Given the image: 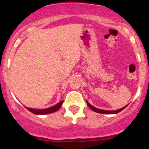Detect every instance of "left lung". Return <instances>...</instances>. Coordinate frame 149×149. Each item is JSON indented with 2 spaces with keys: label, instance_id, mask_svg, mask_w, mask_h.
<instances>
[{
  "label": "left lung",
  "instance_id": "1",
  "mask_svg": "<svg viewBox=\"0 0 149 149\" xmlns=\"http://www.w3.org/2000/svg\"><path fill=\"white\" fill-rule=\"evenodd\" d=\"M87 104H88V107H90L92 111H95V112L100 113H105V114H116V113H118L120 112L121 111L123 110L124 109H125V108L127 107V106H126V107H125L123 108H122V109H118V110H116V111H106V110H102V109H97V108L94 107L93 106H92L90 103H88V102H87Z\"/></svg>",
  "mask_w": 149,
  "mask_h": 149
}]
</instances>
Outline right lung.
I'll use <instances>...</instances> for the list:
<instances>
[{"instance_id":"obj_1","label":"right lung","mask_w":149,"mask_h":149,"mask_svg":"<svg viewBox=\"0 0 149 149\" xmlns=\"http://www.w3.org/2000/svg\"><path fill=\"white\" fill-rule=\"evenodd\" d=\"M64 101H61L59 103L56 104L55 106H53L52 107H49L48 109H29V108H26L29 111L33 113L34 114H36V115H43V114H48V113H52L57 111L59 110L61 107V104H63Z\"/></svg>"}]
</instances>
